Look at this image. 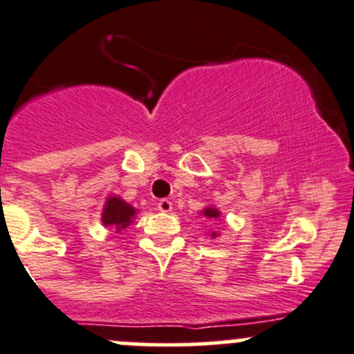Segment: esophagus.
Wrapping results in <instances>:
<instances>
[{
  "label": "esophagus",
  "instance_id": "1",
  "mask_svg": "<svg viewBox=\"0 0 354 354\" xmlns=\"http://www.w3.org/2000/svg\"><path fill=\"white\" fill-rule=\"evenodd\" d=\"M157 209H159L160 212H169L171 209H173V202H171L169 198H160V201L157 202Z\"/></svg>",
  "mask_w": 354,
  "mask_h": 354
}]
</instances>
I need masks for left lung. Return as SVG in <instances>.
Wrapping results in <instances>:
<instances>
[{
    "label": "left lung",
    "mask_w": 354,
    "mask_h": 354,
    "mask_svg": "<svg viewBox=\"0 0 354 354\" xmlns=\"http://www.w3.org/2000/svg\"><path fill=\"white\" fill-rule=\"evenodd\" d=\"M204 216H207V218H218V216H219V212L218 211H216V209H212V207H207V209H205V211H204ZM212 236H216V233H212Z\"/></svg>",
    "instance_id": "1"
}]
</instances>
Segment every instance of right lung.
Wrapping results in <instances>:
<instances>
[{
	"label": "right lung",
	"instance_id": "add662e5",
	"mask_svg": "<svg viewBox=\"0 0 354 354\" xmlns=\"http://www.w3.org/2000/svg\"><path fill=\"white\" fill-rule=\"evenodd\" d=\"M135 212L128 202L121 201L119 197H111L105 204L102 221L105 226H115V230H122L131 223Z\"/></svg>",
	"mask_w": 354,
	"mask_h": 354
}]
</instances>
